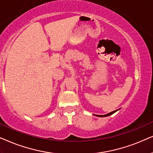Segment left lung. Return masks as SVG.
<instances>
[{"label":"left lung","mask_w":153,"mask_h":153,"mask_svg":"<svg viewBox=\"0 0 153 153\" xmlns=\"http://www.w3.org/2000/svg\"><path fill=\"white\" fill-rule=\"evenodd\" d=\"M116 111H113V112H111V113H108L107 115H97V116H98V117H106V116H109V115H112V114H113L114 113H115Z\"/></svg>","instance_id":"1"}]
</instances>
